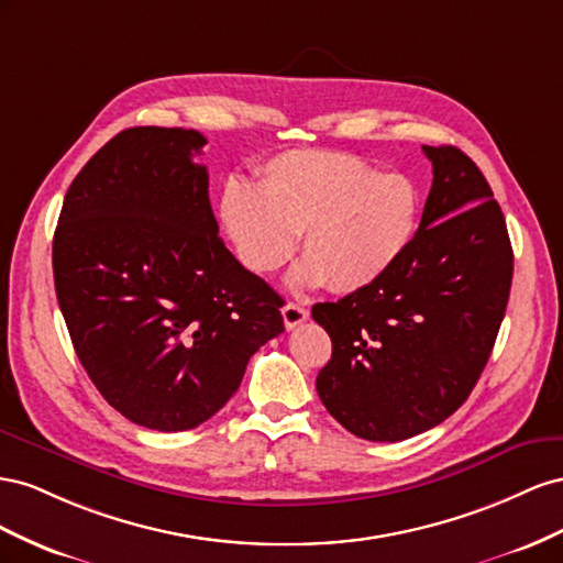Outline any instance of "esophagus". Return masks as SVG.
<instances>
[{
	"label": "esophagus",
	"mask_w": 563,
	"mask_h": 563,
	"mask_svg": "<svg viewBox=\"0 0 563 563\" xmlns=\"http://www.w3.org/2000/svg\"><path fill=\"white\" fill-rule=\"evenodd\" d=\"M307 318H309V309L301 307V303H287V307H283V320L287 330H295Z\"/></svg>",
	"instance_id": "esophagus-1"
}]
</instances>
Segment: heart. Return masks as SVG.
<instances>
[{
	"instance_id": "1",
	"label": "heart",
	"mask_w": 563,
	"mask_h": 563,
	"mask_svg": "<svg viewBox=\"0 0 563 563\" xmlns=\"http://www.w3.org/2000/svg\"><path fill=\"white\" fill-rule=\"evenodd\" d=\"M422 202V186L406 172L340 151H287L262 167L260 186L227 184L221 221L250 271H278L303 233L307 260L295 283L358 292L408 254Z\"/></svg>"
}]
</instances>
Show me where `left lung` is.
I'll list each match as a JSON object with an SVG mask.
<instances>
[{"label": "left lung", "mask_w": 563, "mask_h": 563, "mask_svg": "<svg viewBox=\"0 0 563 563\" xmlns=\"http://www.w3.org/2000/svg\"><path fill=\"white\" fill-rule=\"evenodd\" d=\"M422 151L433 181L408 254L375 285L311 309L332 340L318 396L365 441H404L451 417L509 299L514 254L486 176L455 146Z\"/></svg>", "instance_id": "left-lung-1"}]
</instances>
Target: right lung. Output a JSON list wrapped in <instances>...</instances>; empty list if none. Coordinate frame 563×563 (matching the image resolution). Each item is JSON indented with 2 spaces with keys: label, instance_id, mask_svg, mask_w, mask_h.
<instances>
[{
  "label": "right lung",
  "instance_id": "add662e5",
  "mask_svg": "<svg viewBox=\"0 0 563 563\" xmlns=\"http://www.w3.org/2000/svg\"><path fill=\"white\" fill-rule=\"evenodd\" d=\"M207 139L181 126L112 136L70 184L54 283L79 363L108 404L155 431L227 406L283 328V297L219 238Z\"/></svg>",
  "mask_w": 563,
  "mask_h": 563
}]
</instances>
